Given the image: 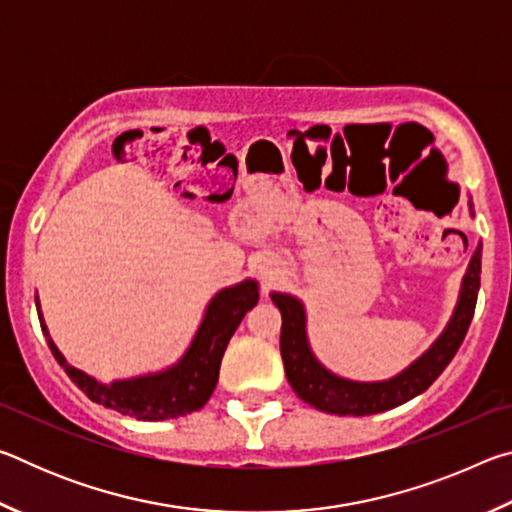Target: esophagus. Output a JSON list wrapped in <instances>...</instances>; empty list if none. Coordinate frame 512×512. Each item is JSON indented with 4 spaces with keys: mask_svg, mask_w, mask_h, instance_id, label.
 I'll return each mask as SVG.
<instances>
[{
    "mask_svg": "<svg viewBox=\"0 0 512 512\" xmlns=\"http://www.w3.org/2000/svg\"><path fill=\"white\" fill-rule=\"evenodd\" d=\"M268 266H271V262H268V259H262V264H259V273H262L266 280H271L273 271H268Z\"/></svg>",
    "mask_w": 512,
    "mask_h": 512,
    "instance_id": "obj_1",
    "label": "esophagus"
}]
</instances>
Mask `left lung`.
<instances>
[{"mask_svg": "<svg viewBox=\"0 0 512 512\" xmlns=\"http://www.w3.org/2000/svg\"><path fill=\"white\" fill-rule=\"evenodd\" d=\"M470 214L474 216L472 201ZM481 248L483 244L476 246L470 259L454 314L449 318L443 334L409 368L397 372L391 379L354 381L327 370L309 348L305 305L296 296L273 291L271 300L282 314L280 352L284 372H287L289 384L300 400L318 411L334 415H375L395 409V406L427 391L433 381L440 377V372L449 366V361L454 359V354L465 339L467 327L472 323L476 296H479L481 287Z\"/></svg>", "mask_w": 512, "mask_h": 512, "instance_id": "1", "label": "left lung"}]
</instances>
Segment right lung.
<instances>
[{"label": "right lung", "mask_w": 512, "mask_h": 512, "mask_svg": "<svg viewBox=\"0 0 512 512\" xmlns=\"http://www.w3.org/2000/svg\"><path fill=\"white\" fill-rule=\"evenodd\" d=\"M257 300L259 287L255 280H244L221 289L207 305L201 325H198L192 343L178 363L160 372H149V375L115 379L110 384H101L99 379L69 366L56 343L51 341L45 318L40 314L38 298L36 307L42 332L49 336L47 341L56 361L92 402L137 420L158 422L194 413L207 404L216 388V381H219L223 352L228 348L241 318L246 316L248 309L257 305Z\"/></svg>", "instance_id": "obj_1"}]
</instances>
